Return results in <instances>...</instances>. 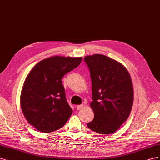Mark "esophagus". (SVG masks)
Returning a JSON list of instances; mask_svg holds the SVG:
<instances>
[{
    "label": "esophagus",
    "instance_id": "1",
    "mask_svg": "<svg viewBox=\"0 0 160 160\" xmlns=\"http://www.w3.org/2000/svg\"><path fill=\"white\" fill-rule=\"evenodd\" d=\"M83 104H81V105H77L76 109H77V110H79V109H82V108H83Z\"/></svg>",
    "mask_w": 160,
    "mask_h": 160
}]
</instances>
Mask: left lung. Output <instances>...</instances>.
<instances>
[{
  "label": "left lung",
  "instance_id": "left-lung-1",
  "mask_svg": "<svg viewBox=\"0 0 160 160\" xmlns=\"http://www.w3.org/2000/svg\"><path fill=\"white\" fill-rule=\"evenodd\" d=\"M91 79V108L94 119L88 127L100 134L116 132L128 118L133 101L132 81L127 69L103 55L84 57Z\"/></svg>",
  "mask_w": 160,
  "mask_h": 160
}]
</instances>
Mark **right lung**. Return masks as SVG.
I'll return each instance as SVG.
<instances>
[{"instance_id":"1","label":"right lung","mask_w":160,"mask_h":160,"mask_svg":"<svg viewBox=\"0 0 160 160\" xmlns=\"http://www.w3.org/2000/svg\"><path fill=\"white\" fill-rule=\"evenodd\" d=\"M81 61V57H51L38 62L26 77L21 106L28 122L37 130L54 132L63 126L72 115L61 79Z\"/></svg>"}]
</instances>
